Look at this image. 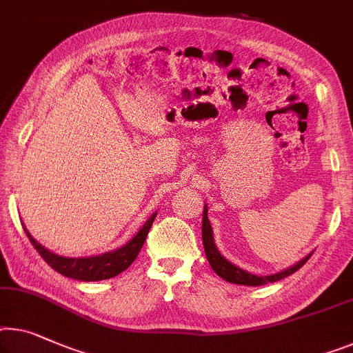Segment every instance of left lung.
<instances>
[{
    "instance_id": "left-lung-1",
    "label": "left lung",
    "mask_w": 353,
    "mask_h": 353,
    "mask_svg": "<svg viewBox=\"0 0 353 353\" xmlns=\"http://www.w3.org/2000/svg\"><path fill=\"white\" fill-rule=\"evenodd\" d=\"M203 245H204V252H206V259L209 261V265L212 270L215 271V274L220 276L223 281H227L230 283H238V285H249V287H259V285H265L268 282H277L281 279H285L287 276L296 272L299 268H301L304 263H306L309 259H311V254H307L303 260H299L298 263H294L293 266H288L285 270L281 272H276V274L271 276H255L252 272L243 270V268L233 265V263L228 261L225 256L220 254L217 245H215L214 241V231L212 227H210V222L208 219V204H204V210H203Z\"/></svg>"
}]
</instances>
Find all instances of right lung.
<instances>
[{
    "label": "right lung",
    "instance_id": "right-lung-1",
    "mask_svg": "<svg viewBox=\"0 0 353 353\" xmlns=\"http://www.w3.org/2000/svg\"><path fill=\"white\" fill-rule=\"evenodd\" d=\"M157 217V212H154L147 219V222L141 227V230L131 238L128 243L123 244L119 249L106 252L101 255H90V256H65L59 255L55 252H52L39 244L33 236L30 234V231L26 230L23 225V230L26 236H28L30 243L38 250V254L42 256L47 265L52 270L60 272L61 276L76 279V281L83 282H94V281H104V279L115 277L120 272H123L131 263L136 260V256L143 249V244L149 234V230L154 223Z\"/></svg>",
    "mask_w": 353,
    "mask_h": 353
}]
</instances>
